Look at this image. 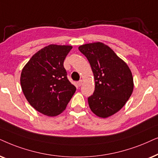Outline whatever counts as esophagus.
Segmentation results:
<instances>
[{"label": "esophagus", "mask_w": 158, "mask_h": 158, "mask_svg": "<svg viewBox=\"0 0 158 158\" xmlns=\"http://www.w3.org/2000/svg\"><path fill=\"white\" fill-rule=\"evenodd\" d=\"M82 85V80H80V81H79L77 82V86L78 87H80V86Z\"/></svg>", "instance_id": "obj_1"}]
</instances>
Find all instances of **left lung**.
Segmentation results:
<instances>
[{
	"instance_id": "left-lung-1",
	"label": "left lung",
	"mask_w": 158,
	"mask_h": 158,
	"mask_svg": "<svg viewBox=\"0 0 158 158\" xmlns=\"http://www.w3.org/2000/svg\"><path fill=\"white\" fill-rule=\"evenodd\" d=\"M89 60L94 74L95 87L88 98L91 110L98 117L111 116L124 106L131 95L134 81L128 65L102 43L79 47Z\"/></svg>"
}]
</instances>
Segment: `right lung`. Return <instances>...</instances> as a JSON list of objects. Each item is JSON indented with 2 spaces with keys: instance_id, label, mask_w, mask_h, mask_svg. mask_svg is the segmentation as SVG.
<instances>
[{
  "instance_id": "obj_1",
  "label": "right lung",
  "mask_w": 158,
  "mask_h": 158,
  "mask_svg": "<svg viewBox=\"0 0 158 158\" xmlns=\"http://www.w3.org/2000/svg\"><path fill=\"white\" fill-rule=\"evenodd\" d=\"M71 45H49L33 55L22 71L21 86L29 103L38 112L56 116L76 91L64 67Z\"/></svg>"
}]
</instances>
